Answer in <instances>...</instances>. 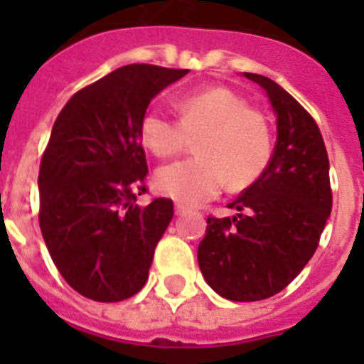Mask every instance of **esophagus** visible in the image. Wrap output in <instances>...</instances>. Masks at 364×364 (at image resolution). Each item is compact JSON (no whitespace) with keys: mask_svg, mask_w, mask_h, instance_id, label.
<instances>
[{"mask_svg":"<svg viewBox=\"0 0 364 364\" xmlns=\"http://www.w3.org/2000/svg\"><path fill=\"white\" fill-rule=\"evenodd\" d=\"M185 213H187V208L177 202V204H176V215H185Z\"/></svg>","mask_w":364,"mask_h":364,"instance_id":"1","label":"esophagus"}]
</instances>
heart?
<instances>
[{
    "instance_id": "heart-1",
    "label": "heart",
    "mask_w": 364,
    "mask_h": 364,
    "mask_svg": "<svg viewBox=\"0 0 364 364\" xmlns=\"http://www.w3.org/2000/svg\"><path fill=\"white\" fill-rule=\"evenodd\" d=\"M179 119L151 107L139 121V136L156 156H173L198 137V156L162 166L154 176L156 191L181 204L215 198L227 185L247 187L264 171L272 156V130L260 111L232 90L204 88L177 102Z\"/></svg>"
}]
</instances>
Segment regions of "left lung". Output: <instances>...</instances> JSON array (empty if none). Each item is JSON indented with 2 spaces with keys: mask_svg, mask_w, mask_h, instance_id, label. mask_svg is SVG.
<instances>
[{
  "mask_svg": "<svg viewBox=\"0 0 364 364\" xmlns=\"http://www.w3.org/2000/svg\"><path fill=\"white\" fill-rule=\"evenodd\" d=\"M268 92L277 141L257 181L234 200V217H208L198 264L210 287L234 302L270 299L314 257L333 210L328 154L314 117L277 82L243 73Z\"/></svg>",
  "mask_w": 364,
  "mask_h": 364,
  "instance_id": "obj_1",
  "label": "left lung"
}]
</instances>
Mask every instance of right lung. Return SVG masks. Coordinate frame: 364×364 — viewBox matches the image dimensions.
<instances>
[{"mask_svg": "<svg viewBox=\"0 0 364 364\" xmlns=\"http://www.w3.org/2000/svg\"><path fill=\"white\" fill-rule=\"evenodd\" d=\"M188 70L119 68L70 98L54 121L39 166V227L71 289L121 302L145 285L173 202L147 193L139 121L151 100Z\"/></svg>", "mask_w": 364, "mask_h": 364, "instance_id": "add662e5", "label": "right lung"}]
</instances>
